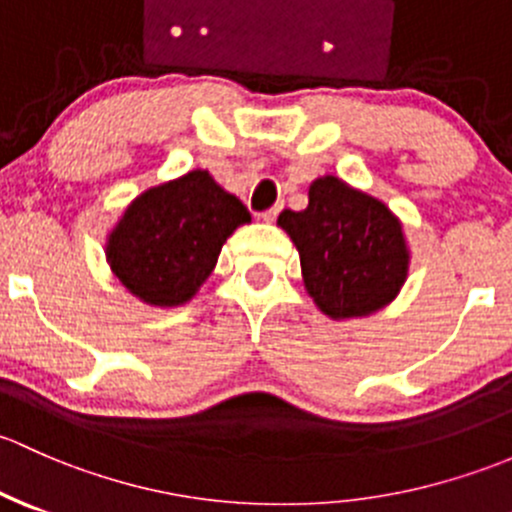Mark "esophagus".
<instances>
[{
	"label": "esophagus",
	"instance_id": "1",
	"mask_svg": "<svg viewBox=\"0 0 512 512\" xmlns=\"http://www.w3.org/2000/svg\"><path fill=\"white\" fill-rule=\"evenodd\" d=\"M278 212H281V204H276V207H273V209L263 212L261 214V221H266V224H273V221H276V217H278Z\"/></svg>",
	"mask_w": 512,
	"mask_h": 512
}]
</instances>
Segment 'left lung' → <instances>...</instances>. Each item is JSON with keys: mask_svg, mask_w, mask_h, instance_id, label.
<instances>
[{"mask_svg": "<svg viewBox=\"0 0 512 512\" xmlns=\"http://www.w3.org/2000/svg\"><path fill=\"white\" fill-rule=\"evenodd\" d=\"M278 226L298 249L305 291L328 318H367L407 281L412 256L402 221L340 177L310 182L308 207L281 212Z\"/></svg>", "mask_w": 512, "mask_h": 512, "instance_id": "left-lung-1", "label": "left lung"}]
</instances>
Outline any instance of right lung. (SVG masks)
Instances as JSON below:
<instances>
[{"label":"right lung","mask_w":512,"mask_h":512,"mask_svg":"<svg viewBox=\"0 0 512 512\" xmlns=\"http://www.w3.org/2000/svg\"><path fill=\"white\" fill-rule=\"evenodd\" d=\"M244 204L207 170L145 189L105 239L110 271L142 303L177 308L212 276L221 246L249 224Z\"/></svg>","instance_id":"obj_1"}]
</instances>
